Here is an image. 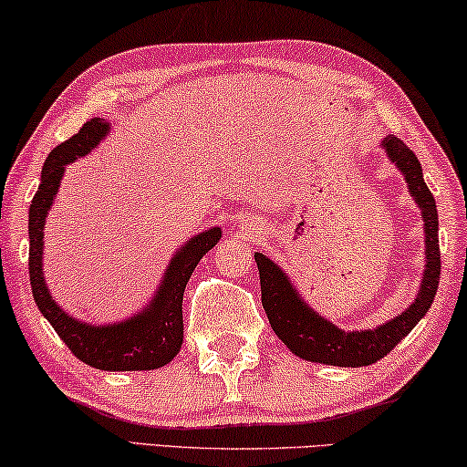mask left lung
<instances>
[{
    "label": "left lung",
    "instance_id": "1",
    "mask_svg": "<svg viewBox=\"0 0 467 467\" xmlns=\"http://www.w3.org/2000/svg\"><path fill=\"white\" fill-rule=\"evenodd\" d=\"M383 148L406 177L410 194L421 207L425 222V275L417 300L409 311L398 315L389 324L366 332H345L311 311L294 290L285 273L268 260L266 255L254 254L260 271L262 306L268 315L275 334L284 340L287 349L308 362L330 366H370L385 358L412 327L430 311L440 281V247H438V212L436 201L423 182V171L412 150L406 148L398 137H385Z\"/></svg>",
    "mask_w": 467,
    "mask_h": 467
}]
</instances>
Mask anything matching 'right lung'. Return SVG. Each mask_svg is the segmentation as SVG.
I'll return each instance as SVG.
<instances>
[{
    "label": "right lung",
    "instance_id": "obj_1",
    "mask_svg": "<svg viewBox=\"0 0 467 467\" xmlns=\"http://www.w3.org/2000/svg\"><path fill=\"white\" fill-rule=\"evenodd\" d=\"M109 124L101 118H93L78 130L74 137L63 141L48 154L42 169V182L29 207V279L36 305L55 332L61 337L69 351L80 362L97 370H154L169 364L180 351L183 340L182 300L190 275L199 260L220 241L222 231L196 234L182 252L175 254L167 266L165 279L156 298L146 311L114 326H88L69 317L63 308L52 300L42 275L44 249V222L61 183L65 165L88 154L99 143Z\"/></svg>",
    "mask_w": 467,
    "mask_h": 467
}]
</instances>
